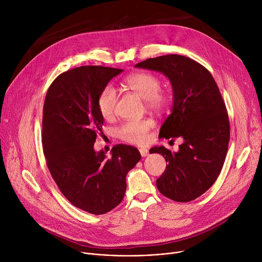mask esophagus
<instances>
[{
	"mask_svg": "<svg viewBox=\"0 0 262 262\" xmlns=\"http://www.w3.org/2000/svg\"><path fill=\"white\" fill-rule=\"evenodd\" d=\"M139 151H140V154H141V156H142L143 158L147 157V156H148V154H149V150H148L147 148H140V149H139Z\"/></svg>",
	"mask_w": 262,
	"mask_h": 262,
	"instance_id": "1",
	"label": "esophagus"
}]
</instances>
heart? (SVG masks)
<instances>
[{"label":"heart","instance_id":"b5f03b06","mask_svg":"<svg viewBox=\"0 0 262 262\" xmlns=\"http://www.w3.org/2000/svg\"><path fill=\"white\" fill-rule=\"evenodd\" d=\"M123 84L145 99L148 107L161 111L166 107L169 97L161 91L160 79L150 72H135L127 76ZM118 95L113 86H105L97 97V106L100 115L108 119L114 115ZM154 126L151 119L130 120L122 123L116 130L117 137L130 144L142 145L148 139V132Z\"/></svg>","mask_w":262,"mask_h":262}]
</instances>
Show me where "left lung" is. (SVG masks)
Returning <instances> with one entry per match:
<instances>
[{
  "label": "left lung",
  "instance_id": "8db88e82",
  "mask_svg": "<svg viewBox=\"0 0 262 262\" xmlns=\"http://www.w3.org/2000/svg\"><path fill=\"white\" fill-rule=\"evenodd\" d=\"M135 66L162 72L170 80L173 106L159 137L183 139L177 152L164 146L149 150L168 163L157 180L158 190L173 201L195 200L215 182L228 150L230 123L219 87L204 66L184 56H160Z\"/></svg>",
  "mask_w": 262,
  "mask_h": 262
}]
</instances>
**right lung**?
Returning <instances> with one entry per match:
<instances>
[{
    "label": "right lung",
    "instance_id": "obj_1",
    "mask_svg": "<svg viewBox=\"0 0 262 262\" xmlns=\"http://www.w3.org/2000/svg\"><path fill=\"white\" fill-rule=\"evenodd\" d=\"M122 71L100 65L67 70L51 84L43 104L41 138L51 175L72 205L93 214L122 201L126 175L141 160L130 145H115L110 158L93 148L103 124L97 97Z\"/></svg>",
    "mask_w": 262,
    "mask_h": 262
}]
</instances>
